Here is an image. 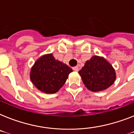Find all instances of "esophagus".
<instances>
[{"instance_id":"34e87169","label":"esophagus","mask_w":134,"mask_h":134,"mask_svg":"<svg viewBox=\"0 0 134 134\" xmlns=\"http://www.w3.org/2000/svg\"><path fill=\"white\" fill-rule=\"evenodd\" d=\"M72 69H73L74 71H79V67H78V66H76V67H74Z\"/></svg>"}]
</instances>
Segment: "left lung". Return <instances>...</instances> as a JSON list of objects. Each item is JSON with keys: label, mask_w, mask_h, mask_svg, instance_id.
Instances as JSON below:
<instances>
[{"label": "left lung", "mask_w": 134, "mask_h": 134, "mask_svg": "<svg viewBox=\"0 0 134 134\" xmlns=\"http://www.w3.org/2000/svg\"><path fill=\"white\" fill-rule=\"evenodd\" d=\"M84 85L92 92H99L110 87L115 80V71L103 58L93 56L86 61L79 71Z\"/></svg>", "instance_id": "left-lung-1"}]
</instances>
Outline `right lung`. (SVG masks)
<instances>
[{
  "label": "right lung",
  "instance_id": "add662e5",
  "mask_svg": "<svg viewBox=\"0 0 134 134\" xmlns=\"http://www.w3.org/2000/svg\"><path fill=\"white\" fill-rule=\"evenodd\" d=\"M72 69L55 60L52 54L43 55L35 62L30 71V79L43 92L55 93L66 82Z\"/></svg>",
  "mask_w": 134,
  "mask_h": 134
}]
</instances>
